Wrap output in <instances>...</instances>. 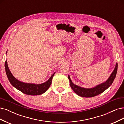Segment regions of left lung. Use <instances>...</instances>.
Returning a JSON list of instances; mask_svg holds the SVG:
<instances>
[{
    "label": "left lung",
    "mask_w": 124,
    "mask_h": 124,
    "mask_svg": "<svg viewBox=\"0 0 124 124\" xmlns=\"http://www.w3.org/2000/svg\"><path fill=\"white\" fill-rule=\"evenodd\" d=\"M117 63H116L115 67L113 72L108 80L103 83L97 85L92 88H84L74 84L71 81L70 76L68 75V79L71 88L78 96L83 97H93L100 94L108 88L111 85L116 77L117 71Z\"/></svg>",
    "instance_id": "8db88e82"
}]
</instances>
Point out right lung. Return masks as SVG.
I'll return each instance as SVG.
<instances>
[{
  "label": "right lung",
  "instance_id": "1",
  "mask_svg": "<svg viewBox=\"0 0 124 124\" xmlns=\"http://www.w3.org/2000/svg\"><path fill=\"white\" fill-rule=\"evenodd\" d=\"M7 51L6 52V54ZM5 70L7 76L8 77L9 81L12 85L17 89L25 93L26 95L36 96L40 95L44 93L50 87L52 83V78H53L55 72L52 75L47 81L41 84H35V83H24L18 80L17 78H15L9 68V67L7 64V60L5 62Z\"/></svg>",
  "mask_w": 124,
  "mask_h": 124
}]
</instances>
